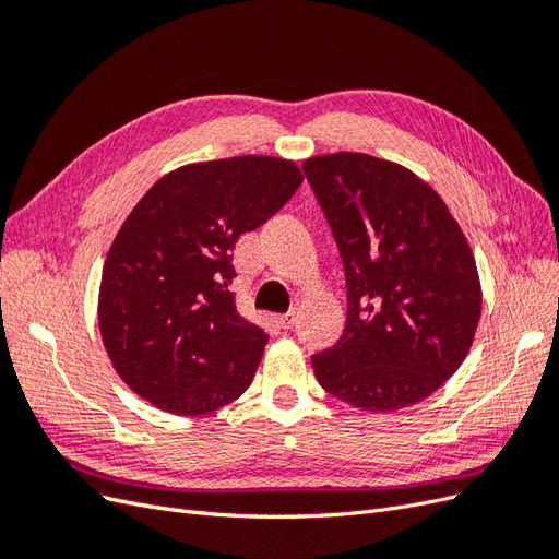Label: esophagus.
<instances>
[{
    "mask_svg": "<svg viewBox=\"0 0 559 559\" xmlns=\"http://www.w3.org/2000/svg\"><path fill=\"white\" fill-rule=\"evenodd\" d=\"M275 321H277V326H280V329H284V331L294 329V324H296V310H289V312H284V314H277V317H275Z\"/></svg>",
    "mask_w": 559,
    "mask_h": 559,
    "instance_id": "obj_1",
    "label": "esophagus"
}]
</instances>
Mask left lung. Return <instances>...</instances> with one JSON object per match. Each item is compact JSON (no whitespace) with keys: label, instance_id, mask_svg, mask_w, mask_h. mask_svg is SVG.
<instances>
[{"label":"left lung","instance_id":"1","mask_svg":"<svg viewBox=\"0 0 559 559\" xmlns=\"http://www.w3.org/2000/svg\"><path fill=\"white\" fill-rule=\"evenodd\" d=\"M341 251L347 324L312 357L331 396L389 413L433 394L462 366L480 280L460 224L429 183L368 154L302 163Z\"/></svg>","mask_w":559,"mask_h":559}]
</instances>
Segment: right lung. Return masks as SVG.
<instances>
[{
	"mask_svg": "<svg viewBox=\"0 0 559 559\" xmlns=\"http://www.w3.org/2000/svg\"><path fill=\"white\" fill-rule=\"evenodd\" d=\"M302 183L292 160L183 165L130 212L107 253L99 333L116 373L156 408L207 415L245 394L267 333L235 308L233 249Z\"/></svg>",
	"mask_w": 559,
	"mask_h": 559,
	"instance_id": "add662e5",
	"label": "right lung"
}]
</instances>
